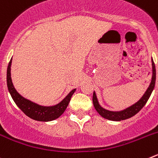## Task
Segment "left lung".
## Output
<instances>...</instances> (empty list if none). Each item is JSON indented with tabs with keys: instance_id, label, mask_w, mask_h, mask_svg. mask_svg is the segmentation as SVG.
<instances>
[{
	"instance_id": "8db88e82",
	"label": "left lung",
	"mask_w": 158,
	"mask_h": 158,
	"mask_svg": "<svg viewBox=\"0 0 158 158\" xmlns=\"http://www.w3.org/2000/svg\"><path fill=\"white\" fill-rule=\"evenodd\" d=\"M152 67H153V75H152V80L150 82V85L149 86V88L147 89V90L146 91L145 94L142 96V98L139 100V101L135 103V104H133L131 107H127V109L123 110L120 111H107V110L104 109L99 104L98 100L96 98V93L95 92L93 93V105L95 107V109L96 110V111L101 115L103 118H107V119H109V120H113V121H121L124 120V119H127V118H129L131 117L134 116L135 115H136L137 113L139 112L142 107H144L145 104H146L147 100L150 98V95H151L152 92H153V89H154V86H155V81H156V69H155V65H154V62H153V59H152Z\"/></svg>"
}]
</instances>
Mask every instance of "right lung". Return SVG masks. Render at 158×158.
<instances>
[{
  "mask_svg": "<svg viewBox=\"0 0 158 158\" xmlns=\"http://www.w3.org/2000/svg\"><path fill=\"white\" fill-rule=\"evenodd\" d=\"M11 64H12V59L8 63V69H7V85H8V91L10 93L12 98L13 99L14 102L19 107V109L32 119L43 121V122L54 120L55 118L61 116L66 109L67 106L70 101L71 96L74 93L76 89H73L68 94V96L57 105L52 106V107H44V106L36 104L27 99L23 98V96H20L16 92L12 82V78H11Z\"/></svg>",
  "mask_w": 158,
  "mask_h": 158,
  "instance_id": "obj_1",
  "label": "right lung"
}]
</instances>
